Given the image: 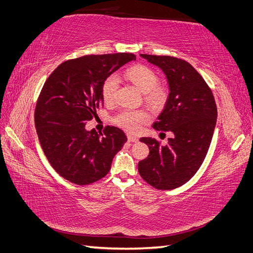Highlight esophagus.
Masks as SVG:
<instances>
[{"label":"esophagus","instance_id":"1","mask_svg":"<svg viewBox=\"0 0 253 253\" xmlns=\"http://www.w3.org/2000/svg\"><path fill=\"white\" fill-rule=\"evenodd\" d=\"M127 141L132 142V143H136L138 142V138L134 135H131V134H127Z\"/></svg>","mask_w":253,"mask_h":253}]
</instances>
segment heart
Returning a JSON list of instances; mask_svg holds the SVG:
<instances>
[{
	"label": "heart",
	"instance_id": "b5f03b06",
	"mask_svg": "<svg viewBox=\"0 0 253 253\" xmlns=\"http://www.w3.org/2000/svg\"><path fill=\"white\" fill-rule=\"evenodd\" d=\"M126 79L132 82L139 91L145 93V99L150 106L160 108L168 98V91L165 86L158 84L159 78L154 69L145 65H135L127 68L125 72ZM119 79L116 75H110L104 80L100 88L102 97L106 104L114 102ZM149 115L145 110L125 109L115 117V123L127 132H137L143 123L147 122Z\"/></svg>",
	"mask_w": 253,
	"mask_h": 253
}]
</instances>
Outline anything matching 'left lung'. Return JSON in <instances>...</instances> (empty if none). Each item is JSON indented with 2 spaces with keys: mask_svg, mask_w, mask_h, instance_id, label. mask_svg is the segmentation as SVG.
<instances>
[{
  "mask_svg": "<svg viewBox=\"0 0 253 253\" xmlns=\"http://www.w3.org/2000/svg\"><path fill=\"white\" fill-rule=\"evenodd\" d=\"M165 72L169 96L153 127L172 132L167 145L142 137L149 155L138 162L144 181L157 189L169 190L188 182L206 158L216 125L217 110L212 91L187 61L172 56L141 54Z\"/></svg>",
  "mask_w": 253,
  "mask_h": 253,
  "instance_id": "obj_1",
  "label": "left lung"
}]
</instances>
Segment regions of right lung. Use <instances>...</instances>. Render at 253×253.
<instances>
[{
  "instance_id": "right-lung-1",
  "label": "right lung",
  "mask_w": 253,
  "mask_h": 253,
  "mask_svg": "<svg viewBox=\"0 0 253 253\" xmlns=\"http://www.w3.org/2000/svg\"><path fill=\"white\" fill-rule=\"evenodd\" d=\"M135 59L131 53L85 55L64 61L44 83L35 111L38 137L50 166L69 182L87 185L103 178L126 142L119 127L108 126L98 134L85 125L104 104V80Z\"/></svg>"
}]
</instances>
